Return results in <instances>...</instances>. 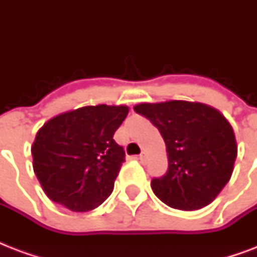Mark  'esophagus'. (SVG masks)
I'll use <instances>...</instances> for the list:
<instances>
[{
  "instance_id": "obj_1",
  "label": "esophagus",
  "mask_w": 257,
  "mask_h": 257,
  "mask_svg": "<svg viewBox=\"0 0 257 257\" xmlns=\"http://www.w3.org/2000/svg\"><path fill=\"white\" fill-rule=\"evenodd\" d=\"M139 160H140V163H143V164H144L145 161H147V155H145L144 152L141 153L140 156H139Z\"/></svg>"
}]
</instances>
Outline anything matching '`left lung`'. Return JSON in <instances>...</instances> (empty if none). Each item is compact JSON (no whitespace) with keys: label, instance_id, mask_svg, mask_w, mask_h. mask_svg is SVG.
Masks as SVG:
<instances>
[{"label":"left lung","instance_id":"left-lung-1","mask_svg":"<svg viewBox=\"0 0 257 257\" xmlns=\"http://www.w3.org/2000/svg\"><path fill=\"white\" fill-rule=\"evenodd\" d=\"M135 112L152 122L165 141L168 171L151 181L168 207L195 211L212 203L233 172V129L215 108L200 102L139 104Z\"/></svg>","mask_w":257,"mask_h":257}]
</instances>
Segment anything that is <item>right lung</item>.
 I'll return each instance as SVG.
<instances>
[{"label":"right lung","instance_id":"obj_1","mask_svg":"<svg viewBox=\"0 0 257 257\" xmlns=\"http://www.w3.org/2000/svg\"><path fill=\"white\" fill-rule=\"evenodd\" d=\"M128 106H84L50 118L32 145L33 169L52 201L73 212H88L113 192L124 148L113 135Z\"/></svg>","mask_w":257,"mask_h":257}]
</instances>
